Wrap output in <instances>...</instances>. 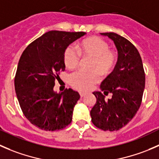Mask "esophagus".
<instances>
[{
    "instance_id": "34e87169",
    "label": "esophagus",
    "mask_w": 159,
    "mask_h": 159,
    "mask_svg": "<svg viewBox=\"0 0 159 159\" xmlns=\"http://www.w3.org/2000/svg\"><path fill=\"white\" fill-rule=\"evenodd\" d=\"M80 97H83L86 95V93H83V92H80Z\"/></svg>"
}]
</instances>
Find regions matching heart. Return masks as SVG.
Masks as SVG:
<instances>
[{
  "label": "heart",
  "mask_w": 159,
  "mask_h": 159,
  "mask_svg": "<svg viewBox=\"0 0 159 159\" xmlns=\"http://www.w3.org/2000/svg\"><path fill=\"white\" fill-rule=\"evenodd\" d=\"M77 52L71 47H67L63 52V62L70 70L79 66L80 58L90 59L88 73L79 72L72 75L70 83L80 91L92 89L101 80V76H107L115 69L118 61L117 52L109 48V44L102 38L91 36L83 39L76 45Z\"/></svg>",
  "instance_id": "1"
}]
</instances>
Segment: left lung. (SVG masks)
Wrapping results in <instances>:
<instances>
[{
  "label": "left lung",
  "mask_w": 159,
  "mask_h": 159,
  "mask_svg": "<svg viewBox=\"0 0 159 159\" xmlns=\"http://www.w3.org/2000/svg\"><path fill=\"white\" fill-rule=\"evenodd\" d=\"M114 41L118 61L114 71L100 85L101 92H93L97 102L90 111L92 122L103 131H118L129 123L141 106L145 84L142 60L130 41L114 32L101 33Z\"/></svg>",
  "instance_id": "8db88e82"
}]
</instances>
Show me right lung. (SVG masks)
<instances>
[{
	"label": "right lung",
	"mask_w": 159,
	"mask_h": 159,
	"mask_svg": "<svg viewBox=\"0 0 159 159\" xmlns=\"http://www.w3.org/2000/svg\"><path fill=\"white\" fill-rule=\"evenodd\" d=\"M85 34L50 31L30 43L21 54L15 77V92L24 115L40 129L59 131L71 123L79 93L70 88L57 93L53 87L65 70L64 50Z\"/></svg>",
	"instance_id": "1"
}]
</instances>
